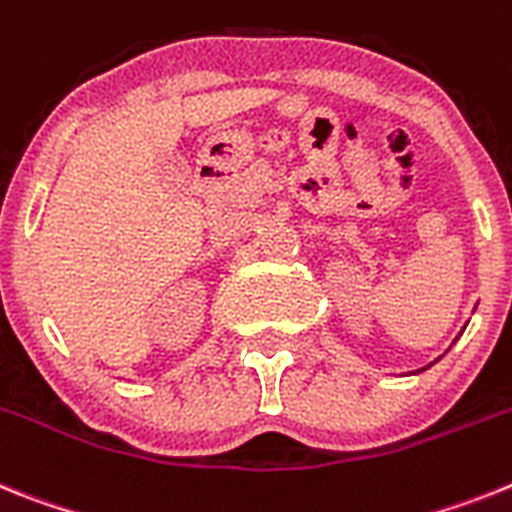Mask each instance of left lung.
<instances>
[{"label": "left lung", "instance_id": "left-lung-1", "mask_svg": "<svg viewBox=\"0 0 512 512\" xmlns=\"http://www.w3.org/2000/svg\"><path fill=\"white\" fill-rule=\"evenodd\" d=\"M430 366H433V363H430ZM420 371H425V368H420ZM420 371H417V373H420Z\"/></svg>", "mask_w": 512, "mask_h": 512}]
</instances>
